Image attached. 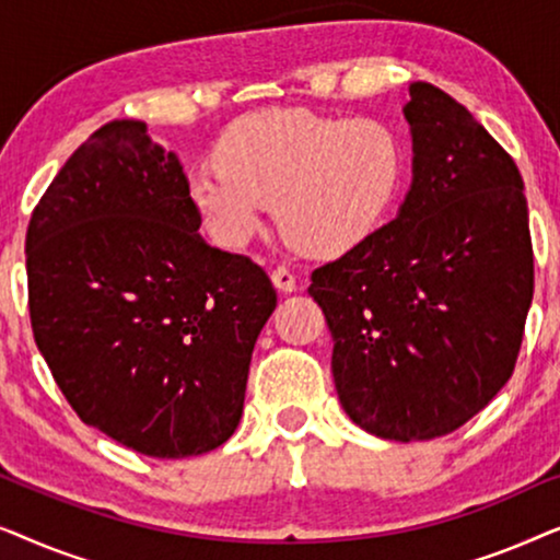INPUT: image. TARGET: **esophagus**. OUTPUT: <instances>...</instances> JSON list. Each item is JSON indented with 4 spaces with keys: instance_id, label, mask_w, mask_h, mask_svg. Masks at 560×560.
Here are the masks:
<instances>
[{
    "instance_id": "34e87169",
    "label": "esophagus",
    "mask_w": 560,
    "mask_h": 560,
    "mask_svg": "<svg viewBox=\"0 0 560 560\" xmlns=\"http://www.w3.org/2000/svg\"><path fill=\"white\" fill-rule=\"evenodd\" d=\"M270 278H272V285L278 288V290H282V293H293V290L298 288V285H295V275L290 272L288 267H282V265L275 267Z\"/></svg>"
}]
</instances>
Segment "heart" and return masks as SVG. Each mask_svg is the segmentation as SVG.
<instances>
[{
    "mask_svg": "<svg viewBox=\"0 0 560 560\" xmlns=\"http://www.w3.org/2000/svg\"><path fill=\"white\" fill-rule=\"evenodd\" d=\"M217 163L188 178L190 206L213 242L244 247L275 203L290 247L334 257L385 217L402 175V142L377 117L265 109L226 129Z\"/></svg>",
    "mask_w": 560,
    "mask_h": 560,
    "instance_id": "b5f03b06",
    "label": "heart"
}]
</instances>
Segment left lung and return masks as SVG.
Wrapping results in <instances>:
<instances>
[{
	"instance_id": "obj_1",
	"label": "left lung",
	"mask_w": 560,
	"mask_h": 560,
	"mask_svg": "<svg viewBox=\"0 0 560 560\" xmlns=\"http://www.w3.org/2000/svg\"><path fill=\"white\" fill-rule=\"evenodd\" d=\"M412 186L397 219L313 270L336 393L366 433L428 441L487 408L515 370L533 301L523 175L446 91L418 81Z\"/></svg>"
}]
</instances>
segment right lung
Instances as JSON below:
<instances>
[{
	"instance_id": "right-lung-1",
	"label": "right lung",
	"mask_w": 560,
	"mask_h": 560,
	"mask_svg": "<svg viewBox=\"0 0 560 560\" xmlns=\"http://www.w3.org/2000/svg\"><path fill=\"white\" fill-rule=\"evenodd\" d=\"M144 129H96L37 201L30 324L83 423L137 454L186 458L240 425L278 295L249 257L203 242L183 165Z\"/></svg>"
}]
</instances>
